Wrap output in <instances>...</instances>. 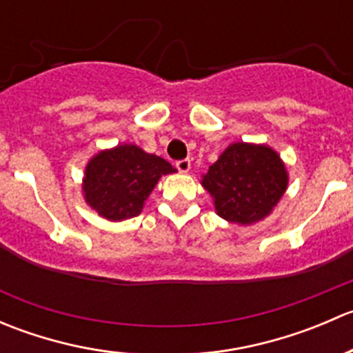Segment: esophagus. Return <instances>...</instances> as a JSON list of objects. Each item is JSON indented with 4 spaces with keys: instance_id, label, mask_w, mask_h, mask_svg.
Masks as SVG:
<instances>
[{
    "instance_id": "esophagus-1",
    "label": "esophagus",
    "mask_w": 353,
    "mask_h": 353,
    "mask_svg": "<svg viewBox=\"0 0 353 353\" xmlns=\"http://www.w3.org/2000/svg\"><path fill=\"white\" fill-rule=\"evenodd\" d=\"M176 167H177V170H179V172H190V169H191V160H188V159L177 160Z\"/></svg>"
}]
</instances>
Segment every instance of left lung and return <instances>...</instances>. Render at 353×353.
I'll list each match as a JSON object with an SVG mask.
<instances>
[{"label":"left lung","instance_id":"left-lung-1","mask_svg":"<svg viewBox=\"0 0 353 353\" xmlns=\"http://www.w3.org/2000/svg\"><path fill=\"white\" fill-rule=\"evenodd\" d=\"M201 186L213 199L216 215L237 225H252L273 212L288 186L285 162L265 143H230Z\"/></svg>","mask_w":353,"mask_h":353}]
</instances>
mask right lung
I'll list each match as a JSON object with an SVG mask.
<instances>
[{"label":"right lung","mask_w":353,"mask_h":353,"mask_svg":"<svg viewBox=\"0 0 353 353\" xmlns=\"http://www.w3.org/2000/svg\"><path fill=\"white\" fill-rule=\"evenodd\" d=\"M177 172L162 157L147 154L133 143L97 152L85 165L83 199L109 222L140 215L160 177Z\"/></svg>","instance_id":"obj_1"}]
</instances>
